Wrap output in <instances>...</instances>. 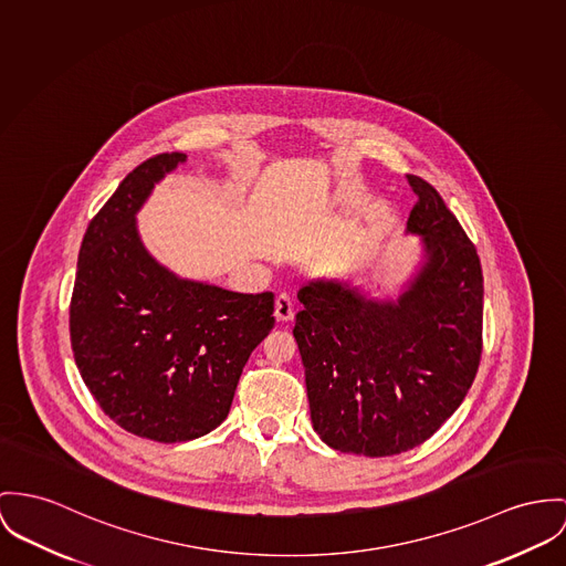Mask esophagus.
<instances>
[{
    "label": "esophagus",
    "mask_w": 566,
    "mask_h": 566,
    "mask_svg": "<svg viewBox=\"0 0 566 566\" xmlns=\"http://www.w3.org/2000/svg\"><path fill=\"white\" fill-rule=\"evenodd\" d=\"M273 314H275V318H277L280 323H289V321L295 316V304H293V300H291L286 293L277 295L275 305H273Z\"/></svg>",
    "instance_id": "34e87169"
}]
</instances>
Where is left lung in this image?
Wrapping results in <instances>:
<instances>
[{"instance_id": "8db88e82", "label": "left lung", "mask_w": 566, "mask_h": 566, "mask_svg": "<svg viewBox=\"0 0 566 566\" xmlns=\"http://www.w3.org/2000/svg\"><path fill=\"white\" fill-rule=\"evenodd\" d=\"M418 200L405 234L420 261L394 297L338 277L297 291L302 353L316 436L340 452L391 457L427 441L472 388L482 353V269L436 187L407 175Z\"/></svg>"}]
</instances>
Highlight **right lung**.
<instances>
[{
  "instance_id": "right-lung-1",
  "label": "right lung",
  "mask_w": 566,
  "mask_h": 566,
  "mask_svg": "<svg viewBox=\"0 0 566 566\" xmlns=\"http://www.w3.org/2000/svg\"><path fill=\"white\" fill-rule=\"evenodd\" d=\"M185 161L157 155L118 185L87 226L71 300V345L87 390L118 427L161 443L218 429L275 323L271 293L180 277L146 250L137 213Z\"/></svg>"
}]
</instances>
